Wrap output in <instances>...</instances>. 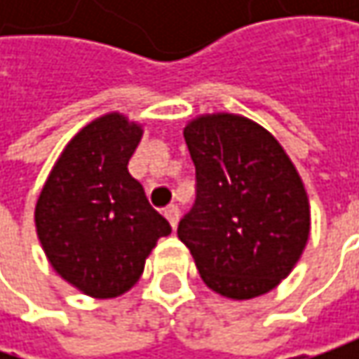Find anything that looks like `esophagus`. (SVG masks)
Segmentation results:
<instances>
[{
  "label": "esophagus",
  "mask_w": 359,
  "mask_h": 359,
  "mask_svg": "<svg viewBox=\"0 0 359 359\" xmlns=\"http://www.w3.org/2000/svg\"><path fill=\"white\" fill-rule=\"evenodd\" d=\"M163 215L168 217V222L172 224V228H177V224H180V208L177 205H170V208H165V212Z\"/></svg>",
  "instance_id": "obj_1"
}]
</instances>
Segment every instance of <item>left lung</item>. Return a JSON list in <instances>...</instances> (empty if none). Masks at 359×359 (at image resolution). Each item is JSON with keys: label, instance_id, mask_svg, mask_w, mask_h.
Masks as SVG:
<instances>
[{"label": "left lung", "instance_id": "obj_1", "mask_svg": "<svg viewBox=\"0 0 359 359\" xmlns=\"http://www.w3.org/2000/svg\"><path fill=\"white\" fill-rule=\"evenodd\" d=\"M198 196L177 226L203 283L229 299L271 292L310 238V201L280 142L236 114H205L184 128Z\"/></svg>", "mask_w": 359, "mask_h": 359}]
</instances>
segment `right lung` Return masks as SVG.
Segmentation results:
<instances>
[{
    "label": "right lung",
    "instance_id": "right-lung-1",
    "mask_svg": "<svg viewBox=\"0 0 359 359\" xmlns=\"http://www.w3.org/2000/svg\"><path fill=\"white\" fill-rule=\"evenodd\" d=\"M142 135L144 128L118 111L90 121L63 147L35 203L51 268L95 299L131 290L159 238L172 233L128 172Z\"/></svg>",
    "mask_w": 359,
    "mask_h": 359
}]
</instances>
